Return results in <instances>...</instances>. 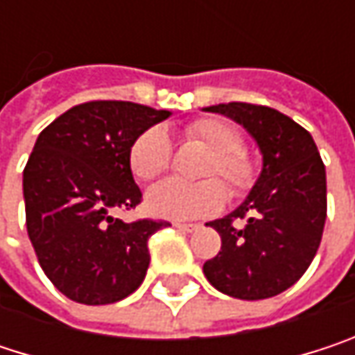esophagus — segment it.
I'll return each mask as SVG.
<instances>
[{
  "instance_id": "34e87169",
  "label": "esophagus",
  "mask_w": 355,
  "mask_h": 355,
  "mask_svg": "<svg viewBox=\"0 0 355 355\" xmlns=\"http://www.w3.org/2000/svg\"><path fill=\"white\" fill-rule=\"evenodd\" d=\"M175 228L182 230V232H195V230H199V224H184V222H175Z\"/></svg>"
}]
</instances>
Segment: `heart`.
Masks as SVG:
<instances>
[{
	"instance_id": "obj_1",
	"label": "heart",
	"mask_w": 355,
	"mask_h": 355,
	"mask_svg": "<svg viewBox=\"0 0 355 355\" xmlns=\"http://www.w3.org/2000/svg\"><path fill=\"white\" fill-rule=\"evenodd\" d=\"M187 137L199 141L211 152L203 177H220L234 193L247 191L254 178V168L243 152V135L236 127L220 119H199L187 127ZM173 146L162 127H150L129 148V168L139 180H154L171 166ZM226 203V189L220 180L182 182L164 180L150 189L148 205L156 216L191 220L216 214Z\"/></svg>"
}]
</instances>
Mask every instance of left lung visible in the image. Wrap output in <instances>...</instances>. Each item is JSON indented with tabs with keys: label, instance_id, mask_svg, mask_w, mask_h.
<instances>
[{
	"label": "left lung",
	"instance_id": "1",
	"mask_svg": "<svg viewBox=\"0 0 355 355\" xmlns=\"http://www.w3.org/2000/svg\"><path fill=\"white\" fill-rule=\"evenodd\" d=\"M243 125L263 168L248 197L209 222L222 236L205 261L207 282L241 300H263L294 286L313 263L327 220V177L313 135L275 108L228 103L203 108Z\"/></svg>",
	"mask_w": 355,
	"mask_h": 355
}]
</instances>
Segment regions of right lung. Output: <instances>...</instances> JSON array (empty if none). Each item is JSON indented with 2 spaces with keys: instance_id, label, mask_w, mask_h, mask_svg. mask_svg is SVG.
Masks as SVG:
<instances>
[{
  "instance_id": "obj_1",
  "label": "right lung",
  "mask_w": 355,
  "mask_h": 355,
  "mask_svg": "<svg viewBox=\"0 0 355 355\" xmlns=\"http://www.w3.org/2000/svg\"><path fill=\"white\" fill-rule=\"evenodd\" d=\"M171 110L92 101L69 108L38 135L24 168L28 239L53 286L80 304H112L133 294L148 271V241L168 222L112 218L141 191L129 168L137 135Z\"/></svg>"
}]
</instances>
